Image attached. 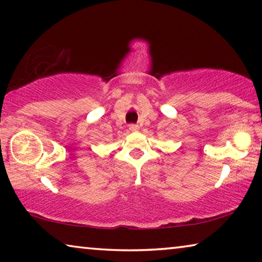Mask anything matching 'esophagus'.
I'll return each instance as SVG.
<instances>
[{
	"label": "esophagus",
	"instance_id": "34e87169",
	"mask_svg": "<svg viewBox=\"0 0 262 262\" xmlns=\"http://www.w3.org/2000/svg\"><path fill=\"white\" fill-rule=\"evenodd\" d=\"M129 129L132 132H136L137 129H139V126L135 125V123H132V125H129Z\"/></svg>",
	"mask_w": 262,
	"mask_h": 262
}]
</instances>
